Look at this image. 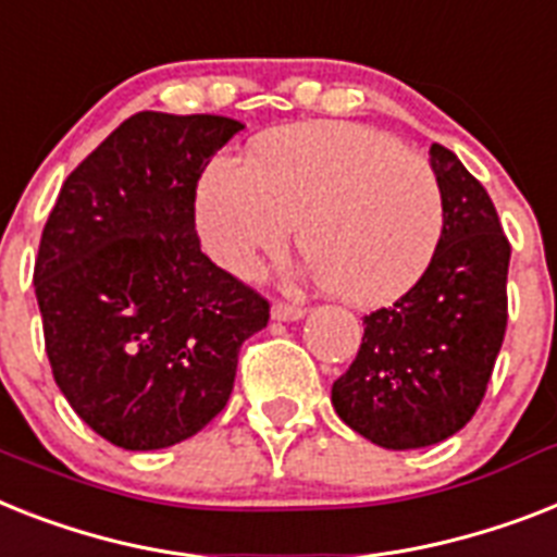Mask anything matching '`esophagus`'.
I'll use <instances>...</instances> for the list:
<instances>
[{
  "mask_svg": "<svg viewBox=\"0 0 557 557\" xmlns=\"http://www.w3.org/2000/svg\"><path fill=\"white\" fill-rule=\"evenodd\" d=\"M271 318L283 320V323H294V320L306 318V309L302 306H288V302H274L271 306Z\"/></svg>",
  "mask_w": 557,
  "mask_h": 557,
  "instance_id": "34e87169",
  "label": "esophagus"
}]
</instances>
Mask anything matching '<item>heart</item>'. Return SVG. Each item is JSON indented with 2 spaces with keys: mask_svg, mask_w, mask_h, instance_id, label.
I'll return each mask as SVG.
<instances>
[{
  "mask_svg": "<svg viewBox=\"0 0 557 557\" xmlns=\"http://www.w3.org/2000/svg\"><path fill=\"white\" fill-rule=\"evenodd\" d=\"M294 223L311 277L357 309L386 306L435 260L441 183L418 151L355 122L269 131L248 165L214 160L202 174L197 228L225 271L248 277L283 255Z\"/></svg>",
  "mask_w": 557,
  "mask_h": 557,
  "instance_id": "heart-1",
  "label": "heart"
}]
</instances>
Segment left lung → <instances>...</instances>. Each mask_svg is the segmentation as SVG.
Masks as SVG:
<instances>
[{"label":"left lung","instance_id":"obj_1","mask_svg":"<svg viewBox=\"0 0 557 557\" xmlns=\"http://www.w3.org/2000/svg\"><path fill=\"white\" fill-rule=\"evenodd\" d=\"M443 237L423 277L363 318V343L332 386L346 426L383 449L432 446L481 406L506 332L509 239L490 194L443 146L429 148Z\"/></svg>","mask_w":557,"mask_h":557}]
</instances>
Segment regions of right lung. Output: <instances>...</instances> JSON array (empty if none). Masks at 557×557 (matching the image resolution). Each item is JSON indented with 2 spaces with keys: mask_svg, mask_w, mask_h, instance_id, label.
Returning a JSON list of instances; mask_svg holds the SVG:
<instances>
[{
  "mask_svg": "<svg viewBox=\"0 0 557 557\" xmlns=\"http://www.w3.org/2000/svg\"><path fill=\"white\" fill-rule=\"evenodd\" d=\"M246 125L143 111L90 151L45 223L34 288L53 381L97 435L165 449L216 418L269 302L200 251L197 180Z\"/></svg>",
  "mask_w": 557,
  "mask_h": 557,
  "instance_id": "add662e5",
  "label": "right lung"
}]
</instances>
